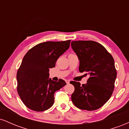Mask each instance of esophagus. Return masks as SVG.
<instances>
[{
	"label": "esophagus",
	"instance_id": "obj_1",
	"mask_svg": "<svg viewBox=\"0 0 129 129\" xmlns=\"http://www.w3.org/2000/svg\"><path fill=\"white\" fill-rule=\"evenodd\" d=\"M66 83L67 84L70 83V81H69V80H66Z\"/></svg>",
	"mask_w": 129,
	"mask_h": 129
}]
</instances>
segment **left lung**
Here are the masks:
<instances>
[{
    "label": "left lung",
    "mask_w": 129,
    "mask_h": 129,
    "mask_svg": "<svg viewBox=\"0 0 129 129\" xmlns=\"http://www.w3.org/2000/svg\"><path fill=\"white\" fill-rule=\"evenodd\" d=\"M71 46L79 60V72L89 75L85 84L70 82L75 87L72 102L82 110L100 109L110 99L114 90L116 71L113 57L94 41H72Z\"/></svg>",
    "instance_id": "1"
}]
</instances>
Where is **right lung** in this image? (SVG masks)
<instances>
[{
	"label": "right lung",
	"mask_w": 129,
	"mask_h": 129,
	"mask_svg": "<svg viewBox=\"0 0 129 129\" xmlns=\"http://www.w3.org/2000/svg\"><path fill=\"white\" fill-rule=\"evenodd\" d=\"M70 40L45 42L33 47L23 57L17 71V92L23 104L31 110L43 112L54 104V94L66 85L49 78L50 69L69 48Z\"/></svg>",
	"instance_id": "obj_1"
}]
</instances>
